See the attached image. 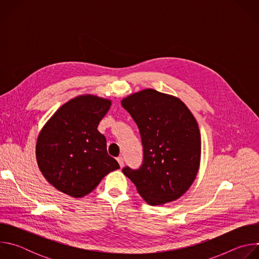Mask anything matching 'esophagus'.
<instances>
[{"label": "esophagus", "mask_w": 259, "mask_h": 259, "mask_svg": "<svg viewBox=\"0 0 259 259\" xmlns=\"http://www.w3.org/2000/svg\"><path fill=\"white\" fill-rule=\"evenodd\" d=\"M117 161H118V163H119V165L121 166V167H123V165H124V159H123V157H118L117 158Z\"/></svg>", "instance_id": "esophagus-1"}]
</instances>
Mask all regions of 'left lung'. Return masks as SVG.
<instances>
[{
	"mask_svg": "<svg viewBox=\"0 0 259 259\" xmlns=\"http://www.w3.org/2000/svg\"><path fill=\"white\" fill-rule=\"evenodd\" d=\"M137 124L143 146V164L123 173L152 206L179 199L191 188L201 162L199 125L178 97L149 88L121 101Z\"/></svg>",
	"mask_w": 259,
	"mask_h": 259,
	"instance_id": "left-lung-1",
	"label": "left lung"
}]
</instances>
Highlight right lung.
Segmentation results:
<instances>
[{"label":"right lung","mask_w":259,"mask_h":259,"mask_svg":"<svg viewBox=\"0 0 259 259\" xmlns=\"http://www.w3.org/2000/svg\"><path fill=\"white\" fill-rule=\"evenodd\" d=\"M112 100L84 94L61 105L41 129L35 158L46 180L72 198L90 194L109 172L120 168L106 151L98 124Z\"/></svg>","instance_id":"add662e5"}]
</instances>
